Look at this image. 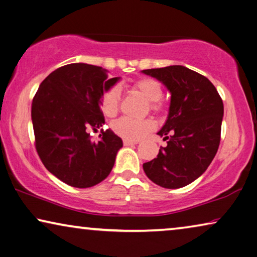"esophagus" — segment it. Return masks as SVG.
Returning a JSON list of instances; mask_svg holds the SVG:
<instances>
[{
    "mask_svg": "<svg viewBox=\"0 0 257 257\" xmlns=\"http://www.w3.org/2000/svg\"><path fill=\"white\" fill-rule=\"evenodd\" d=\"M122 143H124L125 146H130V145H137L138 141L137 140H128V139H124L122 140Z\"/></svg>",
    "mask_w": 257,
    "mask_h": 257,
    "instance_id": "esophagus-1",
    "label": "esophagus"
}]
</instances>
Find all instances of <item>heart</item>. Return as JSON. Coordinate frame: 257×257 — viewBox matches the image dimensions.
Wrapping results in <instances>:
<instances>
[{
	"instance_id": "heart-1",
	"label": "heart",
	"mask_w": 257,
	"mask_h": 257,
	"mask_svg": "<svg viewBox=\"0 0 257 257\" xmlns=\"http://www.w3.org/2000/svg\"><path fill=\"white\" fill-rule=\"evenodd\" d=\"M132 89L144 96L147 101H150V107L152 111L161 112L163 110L162 97V85L158 80L153 77H143L137 80L132 84ZM120 92L119 89L113 87L106 90L102 97V110L103 113L107 117H113L119 109ZM155 121L151 118L146 119H131L127 117H121L116 121H113L112 130L114 133L120 136L124 139L128 140H140L146 137L148 133L155 128Z\"/></svg>"
}]
</instances>
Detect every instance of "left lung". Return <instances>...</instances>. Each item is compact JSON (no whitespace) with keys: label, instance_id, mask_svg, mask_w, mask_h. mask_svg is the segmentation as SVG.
<instances>
[{"label":"left lung","instance_id":"left-lung-1","mask_svg":"<svg viewBox=\"0 0 257 257\" xmlns=\"http://www.w3.org/2000/svg\"><path fill=\"white\" fill-rule=\"evenodd\" d=\"M172 94L168 119L158 135L167 140L155 159L143 165L152 182L167 189L190 184L202 175L220 144L224 104L211 81L184 66L145 69Z\"/></svg>","mask_w":257,"mask_h":257}]
</instances>
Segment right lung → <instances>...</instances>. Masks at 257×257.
<instances>
[{
  "label": "right lung",
  "instance_id": "add662e5",
  "mask_svg": "<svg viewBox=\"0 0 257 257\" xmlns=\"http://www.w3.org/2000/svg\"><path fill=\"white\" fill-rule=\"evenodd\" d=\"M107 77L102 67L69 64L52 72L33 97L37 153L48 172L70 187L90 188L105 180L122 146L109 130H102L98 141L88 133L105 122L103 94L119 80Z\"/></svg>",
  "mask_w": 257,
  "mask_h": 257
}]
</instances>
